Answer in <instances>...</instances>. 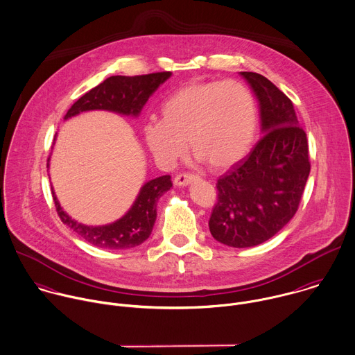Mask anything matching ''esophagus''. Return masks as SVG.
I'll use <instances>...</instances> for the list:
<instances>
[{
	"label": "esophagus",
	"instance_id": "esophagus-1",
	"mask_svg": "<svg viewBox=\"0 0 355 355\" xmlns=\"http://www.w3.org/2000/svg\"><path fill=\"white\" fill-rule=\"evenodd\" d=\"M196 180V175H192V174H188V173H182V174H178L175 175L174 178V185L177 187H185L188 184H191L192 181Z\"/></svg>",
	"mask_w": 355,
	"mask_h": 355
}]
</instances>
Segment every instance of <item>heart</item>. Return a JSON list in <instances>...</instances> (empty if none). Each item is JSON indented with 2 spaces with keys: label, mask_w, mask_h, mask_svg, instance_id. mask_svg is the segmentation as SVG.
I'll list each match as a JSON object with an SVG mask.
<instances>
[{
  "label": "heart",
  "mask_w": 355,
  "mask_h": 355,
  "mask_svg": "<svg viewBox=\"0 0 355 355\" xmlns=\"http://www.w3.org/2000/svg\"><path fill=\"white\" fill-rule=\"evenodd\" d=\"M160 120L144 125V141L162 163L181 157L187 141L193 155L211 170L243 159L256 137V101L242 83L207 81L180 87L162 103Z\"/></svg>",
  "instance_id": "heart-1"
}]
</instances>
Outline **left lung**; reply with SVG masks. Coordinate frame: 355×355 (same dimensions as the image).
<instances>
[{
    "label": "left lung",
    "instance_id": "1",
    "mask_svg": "<svg viewBox=\"0 0 355 355\" xmlns=\"http://www.w3.org/2000/svg\"><path fill=\"white\" fill-rule=\"evenodd\" d=\"M260 106L263 137L241 163L217 181L209 228L231 248L257 246L296 214L310 174L309 142L292 101L267 77L241 71Z\"/></svg>",
    "mask_w": 355,
    "mask_h": 355
}]
</instances>
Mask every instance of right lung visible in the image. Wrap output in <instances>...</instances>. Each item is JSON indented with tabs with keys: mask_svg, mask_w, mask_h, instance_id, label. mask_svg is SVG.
<instances>
[{
	"mask_svg": "<svg viewBox=\"0 0 355 355\" xmlns=\"http://www.w3.org/2000/svg\"><path fill=\"white\" fill-rule=\"evenodd\" d=\"M171 71H159L142 76H112L95 88L85 92L67 110L64 120L87 110H109L137 117L149 96L163 84ZM46 167H49V157ZM173 187L170 175L148 181L139 191L131 209L117 221L107 225H84L69 217L60 207L53 188L52 198L59 218L78 236L92 246L109 250L132 249L144 243L156 221V206L160 196Z\"/></svg>",
	"mask_w": 355,
	"mask_h": 355,
	"instance_id": "add662e5",
	"label": "right lung"
}]
</instances>
